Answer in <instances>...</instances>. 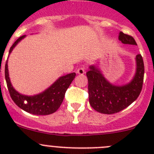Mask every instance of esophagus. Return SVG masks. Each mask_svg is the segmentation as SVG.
<instances>
[{
  "mask_svg": "<svg viewBox=\"0 0 154 154\" xmlns=\"http://www.w3.org/2000/svg\"><path fill=\"white\" fill-rule=\"evenodd\" d=\"M77 73L78 74H80V75H83V74H85V69L84 68H79L78 69H77Z\"/></svg>",
  "mask_w": 154,
  "mask_h": 154,
  "instance_id": "34e87169",
  "label": "esophagus"
}]
</instances>
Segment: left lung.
<instances>
[{"instance_id": "8db88e82", "label": "left lung", "mask_w": 154, "mask_h": 154, "mask_svg": "<svg viewBox=\"0 0 154 154\" xmlns=\"http://www.w3.org/2000/svg\"><path fill=\"white\" fill-rule=\"evenodd\" d=\"M119 41L125 45H137L131 35L119 32ZM136 68L134 77L125 85H114L109 82L101 71L95 66H89L88 78V98L91 106L103 114H114L130 106L139 97L142 88L144 67L141 54L136 57Z\"/></svg>"}]
</instances>
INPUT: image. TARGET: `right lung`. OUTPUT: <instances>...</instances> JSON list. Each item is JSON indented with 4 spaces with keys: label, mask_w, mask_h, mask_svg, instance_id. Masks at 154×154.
Masks as SVG:
<instances>
[{
    "label": "right lung",
    "mask_w": 154,
    "mask_h": 154,
    "mask_svg": "<svg viewBox=\"0 0 154 154\" xmlns=\"http://www.w3.org/2000/svg\"><path fill=\"white\" fill-rule=\"evenodd\" d=\"M25 36L24 35L19 37L14 42L9 51V55L18 43ZM75 76L76 74L74 72L62 76L42 92L32 96L24 95L20 94L13 88L9 77L8 60L6 62L5 65V79L12 100L21 109L31 114L38 116L52 114L60 108L64 99L66 90L71 85Z\"/></svg>",
    "instance_id": "obj_1"
}]
</instances>
